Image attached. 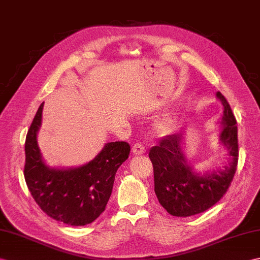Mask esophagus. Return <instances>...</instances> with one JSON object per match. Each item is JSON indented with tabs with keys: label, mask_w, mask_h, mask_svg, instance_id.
<instances>
[{
	"label": "esophagus",
	"mask_w": 260,
	"mask_h": 260,
	"mask_svg": "<svg viewBox=\"0 0 260 260\" xmlns=\"http://www.w3.org/2000/svg\"><path fill=\"white\" fill-rule=\"evenodd\" d=\"M133 153H134L135 155H142L145 153V147L144 145L141 144V143H136L134 146H133Z\"/></svg>",
	"instance_id": "1"
}]
</instances>
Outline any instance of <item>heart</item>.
I'll list each match as a JSON object with an SVG mask.
<instances>
[{
  "label": "heart",
  "instance_id": "1",
  "mask_svg": "<svg viewBox=\"0 0 260 260\" xmlns=\"http://www.w3.org/2000/svg\"><path fill=\"white\" fill-rule=\"evenodd\" d=\"M171 119H168V118H165L164 120H162V122L160 123V126L162 128H167V127H170L171 126Z\"/></svg>",
  "mask_w": 260,
  "mask_h": 260
}]
</instances>
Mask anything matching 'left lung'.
Here are the masks:
<instances>
[{
  "label": "left lung",
  "instance_id": "obj_1",
  "mask_svg": "<svg viewBox=\"0 0 260 260\" xmlns=\"http://www.w3.org/2000/svg\"><path fill=\"white\" fill-rule=\"evenodd\" d=\"M224 106L220 142L228 149L231 161L225 171L198 175L188 165L182 148V133L161 138L149 150L154 170L155 194L168 214L189 217L204 213L220 201L233 182L238 162L237 122L231 105L217 92Z\"/></svg>",
  "mask_w": 260,
  "mask_h": 260
}]
</instances>
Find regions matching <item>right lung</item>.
Here are the masks:
<instances>
[{
  "mask_svg": "<svg viewBox=\"0 0 260 260\" xmlns=\"http://www.w3.org/2000/svg\"><path fill=\"white\" fill-rule=\"evenodd\" d=\"M43 104L36 112L25 140L24 178L27 188L51 218L71 226L90 224L105 210L115 174L128 158L131 146L126 142L107 143L85 165L69 170L47 167L36 142Z\"/></svg>",
  "mask_w": 260,
  "mask_h": 260,
  "instance_id": "obj_1",
  "label": "right lung"
}]
</instances>
